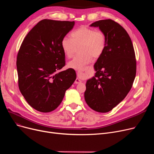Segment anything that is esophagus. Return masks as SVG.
Segmentation results:
<instances>
[{"instance_id": "1", "label": "esophagus", "mask_w": 154, "mask_h": 154, "mask_svg": "<svg viewBox=\"0 0 154 154\" xmlns=\"http://www.w3.org/2000/svg\"><path fill=\"white\" fill-rule=\"evenodd\" d=\"M84 70H79V71H77V75H78V77L75 79V84H80V83H81V80H80V79L79 78V77L80 76H81L82 75H83L84 74Z\"/></svg>"}]
</instances>
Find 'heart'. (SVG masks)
<instances>
[{"label": "heart", "mask_w": 154, "mask_h": 154, "mask_svg": "<svg viewBox=\"0 0 154 154\" xmlns=\"http://www.w3.org/2000/svg\"><path fill=\"white\" fill-rule=\"evenodd\" d=\"M71 38L64 37L61 41L62 50L68 57L74 54L76 46L81 45V54L75 56L68 63V67L78 70H83L86 65L92 62L93 57L99 58L103 53L107 45V37L102 30L82 26L73 31Z\"/></svg>", "instance_id": "1"}]
</instances>
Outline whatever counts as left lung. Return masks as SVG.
Segmentation results:
<instances>
[{
  "label": "left lung",
  "instance_id": "1",
  "mask_svg": "<svg viewBox=\"0 0 154 154\" xmlns=\"http://www.w3.org/2000/svg\"><path fill=\"white\" fill-rule=\"evenodd\" d=\"M90 26L104 32L107 45L94 64L95 75L86 82L84 98L92 109L106 113L122 102L131 91L136 75L135 55L131 37L116 22L100 20Z\"/></svg>",
  "mask_w": 154,
  "mask_h": 154
}]
</instances>
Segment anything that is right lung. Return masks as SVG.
<instances>
[{
  "mask_svg": "<svg viewBox=\"0 0 154 154\" xmlns=\"http://www.w3.org/2000/svg\"><path fill=\"white\" fill-rule=\"evenodd\" d=\"M75 24L44 19L24 38L17 57L19 90L27 103L41 112L54 110L76 79L73 69L59 72L66 65L61 41Z\"/></svg>",
  "mask_w": 154,
  "mask_h": 154,
  "instance_id": "right-lung-1",
  "label": "right lung"
}]
</instances>
